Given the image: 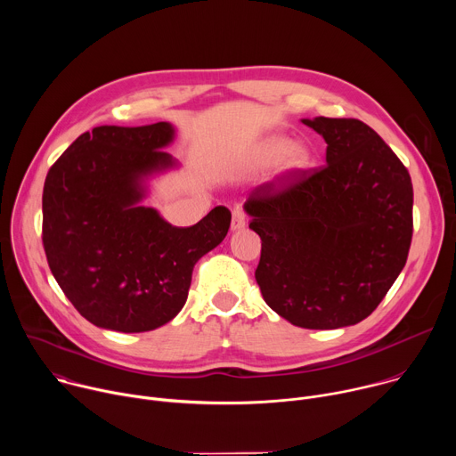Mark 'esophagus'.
I'll use <instances>...</instances> for the list:
<instances>
[{
    "label": "esophagus",
    "instance_id": "obj_1",
    "mask_svg": "<svg viewBox=\"0 0 456 456\" xmlns=\"http://www.w3.org/2000/svg\"><path fill=\"white\" fill-rule=\"evenodd\" d=\"M247 224V215L243 209H234L232 211V222H231V229L232 231H238V229H243Z\"/></svg>",
    "mask_w": 456,
    "mask_h": 456
}]
</instances>
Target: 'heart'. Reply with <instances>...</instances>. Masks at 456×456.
Wrapping results in <instances>:
<instances>
[{"label": "heart", "instance_id": "obj_1", "mask_svg": "<svg viewBox=\"0 0 456 456\" xmlns=\"http://www.w3.org/2000/svg\"><path fill=\"white\" fill-rule=\"evenodd\" d=\"M289 147V142L285 139H278V141H273L269 144V153L271 155H278L281 151H285L286 148ZM310 162V151L305 148V146H290L289 150L285 153V166L289 169H301L305 166H308Z\"/></svg>", "mask_w": 456, "mask_h": 456}]
</instances>
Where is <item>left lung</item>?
I'll use <instances>...</instances> for the list:
<instances>
[{
	"label": "left lung",
	"mask_w": 456,
	"mask_h": 456,
	"mask_svg": "<svg viewBox=\"0 0 456 456\" xmlns=\"http://www.w3.org/2000/svg\"><path fill=\"white\" fill-rule=\"evenodd\" d=\"M303 122L327 141V164L290 169L250 191L248 227L262 238L254 276L281 317L332 330L366 319L404 269L413 185L362 120Z\"/></svg>",
	"instance_id": "1"
}]
</instances>
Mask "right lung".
Here are the masks:
<instances>
[{"label":"right lung","mask_w":456,"mask_h":456,"mask_svg":"<svg viewBox=\"0 0 456 456\" xmlns=\"http://www.w3.org/2000/svg\"><path fill=\"white\" fill-rule=\"evenodd\" d=\"M173 127L97 126L48 169L43 247L76 310L95 327L150 332L185 305L192 267L227 234L231 211L215 208L191 227H173L142 199L139 180L171 166L160 150Z\"/></svg>","instance_id":"right-lung-1"}]
</instances>
